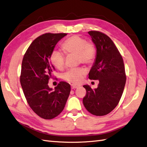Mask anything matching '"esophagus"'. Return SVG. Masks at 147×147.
Here are the masks:
<instances>
[{
    "mask_svg": "<svg viewBox=\"0 0 147 147\" xmlns=\"http://www.w3.org/2000/svg\"><path fill=\"white\" fill-rule=\"evenodd\" d=\"M71 88H72L73 89H76V88H78L79 86V85H78V84H72L71 85Z\"/></svg>",
    "mask_w": 147,
    "mask_h": 147,
    "instance_id": "34e87169",
    "label": "esophagus"
}]
</instances>
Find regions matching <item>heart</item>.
Instances as JSON below:
<instances>
[{"mask_svg": "<svg viewBox=\"0 0 147 147\" xmlns=\"http://www.w3.org/2000/svg\"><path fill=\"white\" fill-rule=\"evenodd\" d=\"M62 48L67 55L77 54L78 63L91 65L96 58V48L91 41H87L79 35H73L67 38L62 44ZM66 55L59 49H55L50 55V61L56 68L61 70L65 65ZM83 67H76L67 70L63 74L64 80L72 83H79L86 74Z\"/></svg>", "mask_w": 147, "mask_h": 147, "instance_id": "b5f03b06", "label": "heart"}]
</instances>
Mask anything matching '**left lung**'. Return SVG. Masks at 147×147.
Returning <instances> with one entry per match:
<instances>
[{"label": "left lung", "mask_w": 147, "mask_h": 147, "mask_svg": "<svg viewBox=\"0 0 147 147\" xmlns=\"http://www.w3.org/2000/svg\"><path fill=\"white\" fill-rule=\"evenodd\" d=\"M97 49L95 62L89 73L91 80H99L96 89L84 85L85 108L97 116L108 114L117 106L125 87L126 74L122 55L112 40L99 31H89Z\"/></svg>", "instance_id": "1"}]
</instances>
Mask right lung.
<instances>
[{"label": "right lung", "mask_w": 147, "mask_h": 147, "mask_svg": "<svg viewBox=\"0 0 147 147\" xmlns=\"http://www.w3.org/2000/svg\"><path fill=\"white\" fill-rule=\"evenodd\" d=\"M66 33H47L37 37L28 48L22 63L20 84L29 106L44 119H52L65 108L71 86L61 81L52 90L48 81L55 67L50 55L55 45Z\"/></svg>", "instance_id": "obj_1"}]
</instances>
